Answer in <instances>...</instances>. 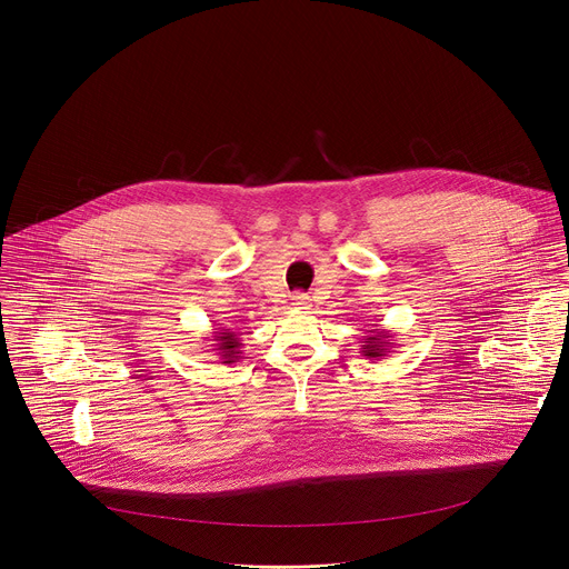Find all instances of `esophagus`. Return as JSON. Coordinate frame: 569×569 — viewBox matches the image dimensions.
<instances>
[{
	"label": "esophagus",
	"mask_w": 569,
	"mask_h": 569,
	"mask_svg": "<svg viewBox=\"0 0 569 569\" xmlns=\"http://www.w3.org/2000/svg\"><path fill=\"white\" fill-rule=\"evenodd\" d=\"M292 306H295V308H299V310H308V308H310L308 295H303V292H295V295H292Z\"/></svg>",
	"instance_id": "esophagus-1"
}]
</instances>
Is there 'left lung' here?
<instances>
[{
    "instance_id": "obj_1",
    "label": "left lung",
    "mask_w": 569,
    "mask_h": 569,
    "mask_svg": "<svg viewBox=\"0 0 569 569\" xmlns=\"http://www.w3.org/2000/svg\"><path fill=\"white\" fill-rule=\"evenodd\" d=\"M393 342H391V336H389V331H382V329H373V331H369V336H365V345H362V356L367 358V360H380L382 356H387L389 353V347H391Z\"/></svg>"
}]
</instances>
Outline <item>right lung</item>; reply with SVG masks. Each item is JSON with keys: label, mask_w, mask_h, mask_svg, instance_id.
I'll return each instance as SVG.
<instances>
[{"label": "right lung", "mask_w": 569, "mask_h": 569, "mask_svg": "<svg viewBox=\"0 0 569 569\" xmlns=\"http://www.w3.org/2000/svg\"><path fill=\"white\" fill-rule=\"evenodd\" d=\"M213 351H218V356H220V362L222 365H233V362H238L242 356H240V340H238V336L231 331V329H222V331H216V336H213Z\"/></svg>", "instance_id": "obj_1"}]
</instances>
